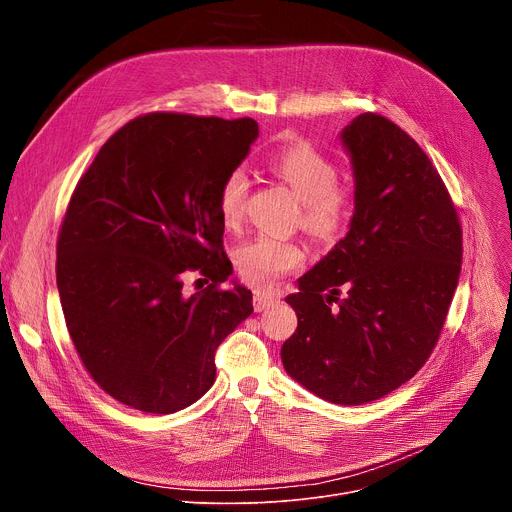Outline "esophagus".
I'll use <instances>...</instances> for the list:
<instances>
[{"label":"esophagus","mask_w":512,"mask_h":512,"mask_svg":"<svg viewBox=\"0 0 512 512\" xmlns=\"http://www.w3.org/2000/svg\"><path fill=\"white\" fill-rule=\"evenodd\" d=\"M275 302H277L275 296H271V294H261V291H257L255 298H253V308H255V312H263V310L271 308Z\"/></svg>","instance_id":"1"}]
</instances>
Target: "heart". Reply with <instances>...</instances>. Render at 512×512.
<instances>
[{
    "label": "heart",
    "mask_w": 512,
    "mask_h": 512,
    "mask_svg": "<svg viewBox=\"0 0 512 512\" xmlns=\"http://www.w3.org/2000/svg\"><path fill=\"white\" fill-rule=\"evenodd\" d=\"M269 170L302 202L300 223L320 239L334 237L350 216V192L340 186L336 166L308 143H294L269 158ZM247 182L243 172L227 174L216 194V210L225 227L239 225ZM306 253L298 243L255 237L239 247L235 261L241 277L253 287H273L283 275L304 265Z\"/></svg>",
    "instance_id": "heart-1"
}]
</instances>
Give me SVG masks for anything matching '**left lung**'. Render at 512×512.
<instances>
[{"label":"left lung","instance_id":"obj_1","mask_svg":"<svg viewBox=\"0 0 512 512\" xmlns=\"http://www.w3.org/2000/svg\"><path fill=\"white\" fill-rule=\"evenodd\" d=\"M354 176L350 229L285 302L298 328L287 375L336 405L377 401L407 383L442 334L462 269V227L417 141L377 113L340 133Z\"/></svg>","mask_w":512,"mask_h":512}]
</instances>
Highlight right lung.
<instances>
[{
    "instance_id": "right-lung-1",
    "label": "right lung",
    "mask_w": 512,
    "mask_h": 512,
    "mask_svg": "<svg viewBox=\"0 0 512 512\" xmlns=\"http://www.w3.org/2000/svg\"><path fill=\"white\" fill-rule=\"evenodd\" d=\"M259 135L255 119L141 115L79 180L56 245V285L87 373L119 403L174 413L214 383V352L253 314L233 281L216 194ZM211 285L186 297L181 275Z\"/></svg>"
}]
</instances>
